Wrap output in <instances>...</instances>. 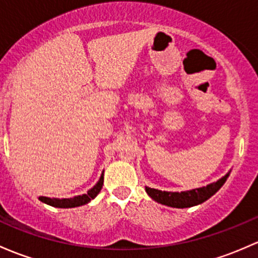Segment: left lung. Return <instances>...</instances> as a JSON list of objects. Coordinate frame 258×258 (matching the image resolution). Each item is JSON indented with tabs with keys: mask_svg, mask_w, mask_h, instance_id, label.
I'll return each mask as SVG.
<instances>
[{
	"mask_svg": "<svg viewBox=\"0 0 258 258\" xmlns=\"http://www.w3.org/2000/svg\"><path fill=\"white\" fill-rule=\"evenodd\" d=\"M229 174H226L225 177L219 179L218 181L213 184H209L207 186H203V188L193 189V190L188 191H181V193H172V191H162L158 189H152L146 186V191L150 195L153 200H156L157 203H161V204L167 205V207L172 208H190L194 205L202 204L205 200H208L209 198L213 197L219 189L224 185V183L226 181Z\"/></svg>",
	"mask_w": 258,
	"mask_h": 258,
	"instance_id": "obj_1",
	"label": "left lung"
}]
</instances>
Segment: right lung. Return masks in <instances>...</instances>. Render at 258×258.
Masks as SVG:
<instances>
[{
    "label": "right lung",
    "mask_w": 258,
    "mask_h": 258,
    "mask_svg": "<svg viewBox=\"0 0 258 258\" xmlns=\"http://www.w3.org/2000/svg\"><path fill=\"white\" fill-rule=\"evenodd\" d=\"M102 184H104V173L100 177V180L97 181L96 185L94 188H91L88 191V194L78 195V197L70 198V199H56V198H47V197H39L40 202L45 203V204L50 205L54 208H75L80 207V205H85L90 202L91 199H94L97 194L100 193L102 188Z\"/></svg>",
    "instance_id": "right-lung-1"
}]
</instances>
